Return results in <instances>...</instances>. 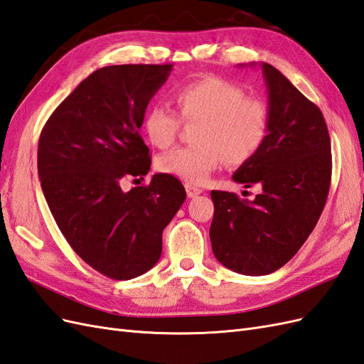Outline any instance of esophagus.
Listing matches in <instances>:
<instances>
[{
	"mask_svg": "<svg viewBox=\"0 0 364 364\" xmlns=\"http://www.w3.org/2000/svg\"><path fill=\"white\" fill-rule=\"evenodd\" d=\"M185 190H186V196H188L190 199L196 198V196H199L202 193L200 188H198V186H194V185H190V183H185Z\"/></svg>",
	"mask_w": 364,
	"mask_h": 364,
	"instance_id": "esophagus-1",
	"label": "esophagus"
}]
</instances>
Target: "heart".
Segmentation results:
<instances>
[{
    "label": "heart",
    "mask_w": 364,
    "mask_h": 364,
    "mask_svg": "<svg viewBox=\"0 0 364 364\" xmlns=\"http://www.w3.org/2000/svg\"><path fill=\"white\" fill-rule=\"evenodd\" d=\"M185 122L199 121L194 133L198 145L181 146L159 156V171L190 185H202L223 159L240 165L257 154L269 130L268 109L255 97L245 96L235 84L222 77H202L174 92ZM142 130L151 145L170 146L179 132V117L164 105L145 112Z\"/></svg>",
    "instance_id": "b5f03b06"
}]
</instances>
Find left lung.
I'll use <instances>...</instances> for the list:
<instances>
[{
  "label": "left lung",
  "instance_id": "left-lung-1",
  "mask_svg": "<svg viewBox=\"0 0 364 364\" xmlns=\"http://www.w3.org/2000/svg\"><path fill=\"white\" fill-rule=\"evenodd\" d=\"M260 67L269 130L257 154L232 179L245 188L257 183L262 191L254 200L211 191L213 252L243 276H267L297 254L325 208L332 173L329 132L318 107L276 67Z\"/></svg>",
  "mask_w": 364,
  "mask_h": 364
}]
</instances>
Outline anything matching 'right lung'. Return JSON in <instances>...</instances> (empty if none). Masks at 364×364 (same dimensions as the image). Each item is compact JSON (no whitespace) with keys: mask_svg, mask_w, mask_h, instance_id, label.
<instances>
[{"mask_svg":"<svg viewBox=\"0 0 364 364\" xmlns=\"http://www.w3.org/2000/svg\"><path fill=\"white\" fill-rule=\"evenodd\" d=\"M171 70V64L102 67L56 107L39 136L38 176L58 228L87 264L114 280L158 263L162 231L186 198L183 185L164 173L122 190L125 179L150 171L139 130Z\"/></svg>","mask_w":364,"mask_h":364,"instance_id":"add662e5","label":"right lung"}]
</instances>
